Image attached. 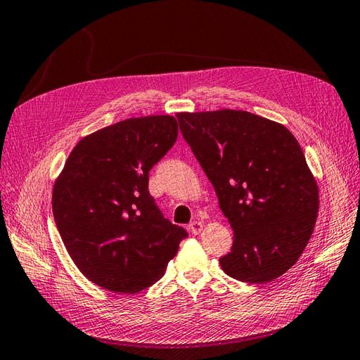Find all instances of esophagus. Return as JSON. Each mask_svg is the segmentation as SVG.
Returning <instances> with one entry per match:
<instances>
[{
  "instance_id": "obj_1",
  "label": "esophagus",
  "mask_w": 360,
  "mask_h": 360,
  "mask_svg": "<svg viewBox=\"0 0 360 360\" xmlns=\"http://www.w3.org/2000/svg\"><path fill=\"white\" fill-rule=\"evenodd\" d=\"M202 227H204L202 222H199V221H193V222H191V224L188 225V230H190L191 233H193V235H199V233L202 231Z\"/></svg>"
}]
</instances>
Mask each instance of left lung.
<instances>
[{
  "label": "left lung",
  "instance_id": "8db88e82",
  "mask_svg": "<svg viewBox=\"0 0 360 360\" xmlns=\"http://www.w3.org/2000/svg\"><path fill=\"white\" fill-rule=\"evenodd\" d=\"M176 118L235 235L219 259L222 270L250 283L279 278L302 255L319 210L299 142L283 125L250 112L224 108Z\"/></svg>",
  "mask_w": 360,
  "mask_h": 360
}]
</instances>
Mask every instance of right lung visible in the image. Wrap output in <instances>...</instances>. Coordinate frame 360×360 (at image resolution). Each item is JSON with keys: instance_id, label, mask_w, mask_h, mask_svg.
<instances>
[{"instance_id": "right-lung-1", "label": "right lung", "mask_w": 360, "mask_h": 360, "mask_svg": "<svg viewBox=\"0 0 360 360\" xmlns=\"http://www.w3.org/2000/svg\"><path fill=\"white\" fill-rule=\"evenodd\" d=\"M176 138V118L144 116L91 133L72 150L52 210L67 252L96 285L121 295L153 285L188 236L148 191V172Z\"/></svg>"}]
</instances>
